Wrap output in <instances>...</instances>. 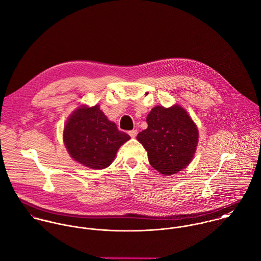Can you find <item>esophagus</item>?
Segmentation results:
<instances>
[{"label": "esophagus", "instance_id": "1", "mask_svg": "<svg viewBox=\"0 0 261 261\" xmlns=\"http://www.w3.org/2000/svg\"><path fill=\"white\" fill-rule=\"evenodd\" d=\"M128 134L131 136V138H135L137 135V130H131L128 132Z\"/></svg>", "mask_w": 261, "mask_h": 261}]
</instances>
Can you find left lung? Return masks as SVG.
<instances>
[{"label":"left lung","mask_w":261,"mask_h":261,"mask_svg":"<svg viewBox=\"0 0 261 261\" xmlns=\"http://www.w3.org/2000/svg\"><path fill=\"white\" fill-rule=\"evenodd\" d=\"M147 129L137 140L147 151L151 166L162 174L172 175L187 167L196 152L199 132L187 111L174 105L154 107L146 118Z\"/></svg>","instance_id":"1"}]
</instances>
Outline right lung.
Listing matches in <instances>:
<instances>
[{"label": "right lung", "instance_id": "obj_1", "mask_svg": "<svg viewBox=\"0 0 261 261\" xmlns=\"http://www.w3.org/2000/svg\"><path fill=\"white\" fill-rule=\"evenodd\" d=\"M129 139L127 133L108 120L99 105L79 107L63 130L64 145L70 156L93 169L108 167L120 146Z\"/></svg>", "mask_w": 261, "mask_h": 261}]
</instances>
